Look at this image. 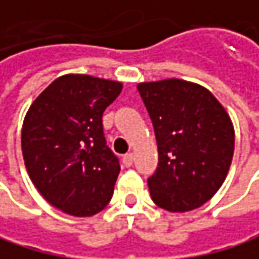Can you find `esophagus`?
<instances>
[{
  "label": "esophagus",
  "instance_id": "obj_1",
  "mask_svg": "<svg viewBox=\"0 0 259 259\" xmlns=\"http://www.w3.org/2000/svg\"><path fill=\"white\" fill-rule=\"evenodd\" d=\"M122 164H124L125 167H132V165H134V155H132V153L124 155V156H122Z\"/></svg>",
  "mask_w": 259,
  "mask_h": 259
}]
</instances>
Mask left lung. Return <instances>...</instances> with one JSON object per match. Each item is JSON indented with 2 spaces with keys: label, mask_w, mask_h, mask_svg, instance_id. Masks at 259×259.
I'll use <instances>...</instances> for the list:
<instances>
[{
  "label": "left lung",
  "mask_w": 259,
  "mask_h": 259,
  "mask_svg": "<svg viewBox=\"0 0 259 259\" xmlns=\"http://www.w3.org/2000/svg\"><path fill=\"white\" fill-rule=\"evenodd\" d=\"M153 122L159 162L147 179L152 200L171 212L206 203L229 171L235 134L219 100L203 86L179 78L140 83Z\"/></svg>",
  "instance_id": "1"
}]
</instances>
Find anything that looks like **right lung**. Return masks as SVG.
I'll return each instance as SVG.
<instances>
[{"mask_svg": "<svg viewBox=\"0 0 259 259\" xmlns=\"http://www.w3.org/2000/svg\"><path fill=\"white\" fill-rule=\"evenodd\" d=\"M122 84L83 74L56 78L30 106L21 134L28 176L42 197L75 217L112 199L119 161L107 147L103 112Z\"/></svg>", "mask_w": 259, "mask_h": 259, "instance_id": "right-lung-1", "label": "right lung"}]
</instances>
